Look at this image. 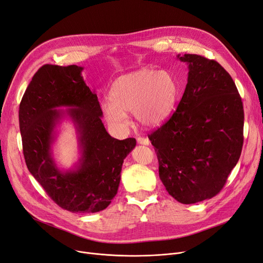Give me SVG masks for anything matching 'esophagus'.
Returning a JSON list of instances; mask_svg holds the SVG:
<instances>
[{"label": "esophagus", "mask_w": 263, "mask_h": 263, "mask_svg": "<svg viewBox=\"0 0 263 263\" xmlns=\"http://www.w3.org/2000/svg\"><path fill=\"white\" fill-rule=\"evenodd\" d=\"M137 141H138L139 144H143V145L149 144V140L147 138H144V137H139V138H137Z\"/></svg>", "instance_id": "1"}]
</instances>
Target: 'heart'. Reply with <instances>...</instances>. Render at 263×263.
Listing matches in <instances>:
<instances>
[{
  "label": "heart",
  "mask_w": 263,
  "mask_h": 263,
  "mask_svg": "<svg viewBox=\"0 0 263 263\" xmlns=\"http://www.w3.org/2000/svg\"><path fill=\"white\" fill-rule=\"evenodd\" d=\"M179 85L167 70L143 68L119 77L110 89V102L102 104L103 115L111 128L125 132L129 122L126 114L144 127L164 123L176 106Z\"/></svg>",
  "instance_id": "1"
}]
</instances>
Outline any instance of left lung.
Here are the masks:
<instances>
[{
  "label": "left lung",
  "mask_w": 263,
  "mask_h": 263,
  "mask_svg": "<svg viewBox=\"0 0 263 263\" xmlns=\"http://www.w3.org/2000/svg\"><path fill=\"white\" fill-rule=\"evenodd\" d=\"M187 84L170 120L148 135L166 191L183 204L216 196L239 161L244 110L230 74L216 61L178 54Z\"/></svg>",
  "instance_id": "1"
}]
</instances>
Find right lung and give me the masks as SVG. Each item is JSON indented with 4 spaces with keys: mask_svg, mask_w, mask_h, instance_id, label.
<instances>
[{
    "mask_svg": "<svg viewBox=\"0 0 263 263\" xmlns=\"http://www.w3.org/2000/svg\"><path fill=\"white\" fill-rule=\"evenodd\" d=\"M83 67L44 65L34 74L19 107V125L26 164L35 180L62 209L96 213L115 198L124 159L135 138L118 140L102 122L97 95L83 80ZM70 106L67 109H58ZM69 118L77 129L81 156L68 171L53 158L57 126Z\"/></svg>",
    "mask_w": 263,
    "mask_h": 263,
    "instance_id": "add662e5",
    "label": "right lung"
}]
</instances>
